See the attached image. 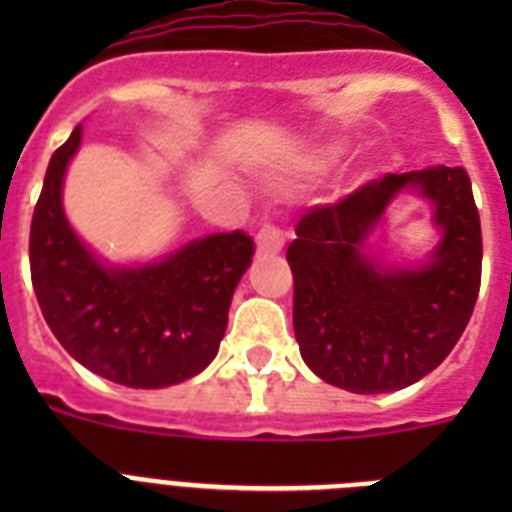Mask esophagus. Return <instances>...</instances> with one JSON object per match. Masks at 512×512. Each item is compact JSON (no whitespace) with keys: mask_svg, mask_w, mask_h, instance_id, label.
I'll use <instances>...</instances> for the list:
<instances>
[{"mask_svg":"<svg viewBox=\"0 0 512 512\" xmlns=\"http://www.w3.org/2000/svg\"><path fill=\"white\" fill-rule=\"evenodd\" d=\"M284 248V233L274 225H264L256 233V256H277Z\"/></svg>","mask_w":512,"mask_h":512,"instance_id":"34e87169","label":"esophagus"}]
</instances>
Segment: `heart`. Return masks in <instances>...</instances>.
Masks as SVG:
<instances>
[{
  "mask_svg": "<svg viewBox=\"0 0 512 512\" xmlns=\"http://www.w3.org/2000/svg\"><path fill=\"white\" fill-rule=\"evenodd\" d=\"M343 151H346L343 143H330V146L325 148V158H328V161H336V158L343 156Z\"/></svg>",
  "mask_w": 512,
  "mask_h": 512,
  "instance_id": "b5f03b06",
  "label": "heart"
}]
</instances>
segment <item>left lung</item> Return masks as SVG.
Wrapping results in <instances>:
<instances>
[{
	"mask_svg": "<svg viewBox=\"0 0 512 512\" xmlns=\"http://www.w3.org/2000/svg\"><path fill=\"white\" fill-rule=\"evenodd\" d=\"M413 193L432 207L439 241L423 260H390L376 235L391 202ZM295 338L323 382L382 395L431 374L472 318L482 277V230L461 166L387 174L297 225Z\"/></svg>",
	"mask_w": 512,
	"mask_h": 512,
	"instance_id": "obj_1",
	"label": "left lung"
}]
</instances>
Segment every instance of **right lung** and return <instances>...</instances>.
<instances>
[{
    "mask_svg": "<svg viewBox=\"0 0 512 512\" xmlns=\"http://www.w3.org/2000/svg\"><path fill=\"white\" fill-rule=\"evenodd\" d=\"M79 146L81 125L51 156L35 205V297L58 343L89 372L133 390H164L217 356L253 241L235 230L194 238L156 261L102 259L63 210V182Z\"/></svg>",
    "mask_w": 512,
    "mask_h": 512,
    "instance_id": "add662e5",
    "label": "right lung"
}]
</instances>
